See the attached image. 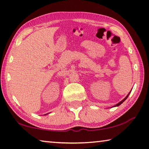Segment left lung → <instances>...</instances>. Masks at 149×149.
Returning <instances> with one entry per match:
<instances>
[{"label": "left lung", "instance_id": "obj_1", "mask_svg": "<svg viewBox=\"0 0 149 149\" xmlns=\"http://www.w3.org/2000/svg\"><path fill=\"white\" fill-rule=\"evenodd\" d=\"M131 91L129 93V94H128L127 96H126V97L125 98V99H123L122 100V101H121V102H120L119 103H118V104H116L115 106H114V107H118V106H119V105H120L121 104H122V103L123 102H124L125 101V100H126V99H127V98L128 97V96H129L130 95V93H131Z\"/></svg>", "mask_w": 149, "mask_h": 149}]
</instances>
